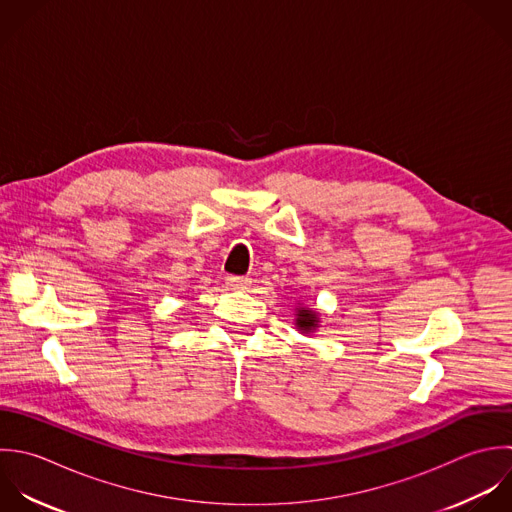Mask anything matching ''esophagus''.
Listing matches in <instances>:
<instances>
[{
	"instance_id": "1",
	"label": "esophagus",
	"mask_w": 512,
	"mask_h": 512,
	"mask_svg": "<svg viewBox=\"0 0 512 512\" xmlns=\"http://www.w3.org/2000/svg\"><path fill=\"white\" fill-rule=\"evenodd\" d=\"M225 281H227V287H231L235 291H245L251 283L247 277H237V275H229Z\"/></svg>"
}]
</instances>
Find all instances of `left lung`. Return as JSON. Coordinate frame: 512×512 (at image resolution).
<instances>
[{
    "label": "left lung",
    "mask_w": 512,
    "mask_h": 512,
    "mask_svg": "<svg viewBox=\"0 0 512 512\" xmlns=\"http://www.w3.org/2000/svg\"><path fill=\"white\" fill-rule=\"evenodd\" d=\"M297 325H299V329L301 331H311L315 325H317V315L313 313V311H309V309H299V313H297Z\"/></svg>",
    "instance_id": "8db88e82"
}]
</instances>
